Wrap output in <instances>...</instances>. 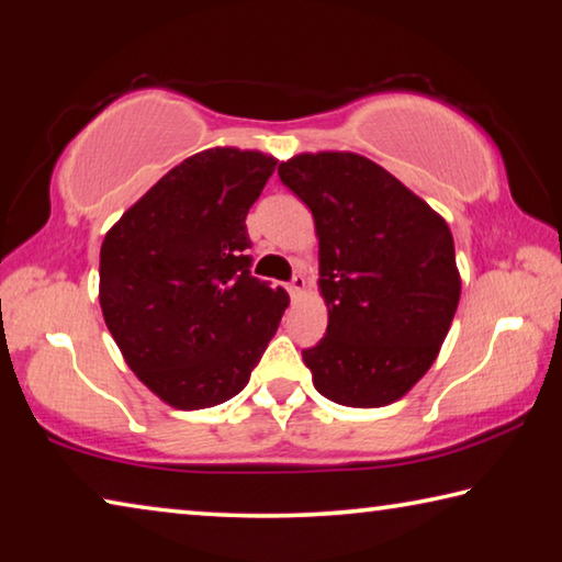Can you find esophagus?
Wrapping results in <instances>:
<instances>
[{
	"mask_svg": "<svg viewBox=\"0 0 562 562\" xmlns=\"http://www.w3.org/2000/svg\"><path fill=\"white\" fill-rule=\"evenodd\" d=\"M304 288H307V280H304L302 274H294V278L288 284V292L292 294V297H300V294L304 292Z\"/></svg>",
	"mask_w": 562,
	"mask_h": 562,
	"instance_id": "esophagus-1",
	"label": "esophagus"
}]
</instances>
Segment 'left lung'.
Returning <instances> with one entry per match:
<instances>
[{
	"label": "left lung",
	"mask_w": 562,
	"mask_h": 562,
	"mask_svg": "<svg viewBox=\"0 0 562 562\" xmlns=\"http://www.w3.org/2000/svg\"><path fill=\"white\" fill-rule=\"evenodd\" d=\"M280 180L315 217L327 335L302 349L329 402L374 408L434 364L461 297L453 237L402 180L357 154H300Z\"/></svg>",
	"instance_id": "left-lung-1"
}]
</instances>
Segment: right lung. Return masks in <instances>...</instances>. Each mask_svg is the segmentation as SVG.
Listing matches in <instances>:
<instances>
[{"mask_svg":"<svg viewBox=\"0 0 562 562\" xmlns=\"http://www.w3.org/2000/svg\"><path fill=\"white\" fill-rule=\"evenodd\" d=\"M278 160L207 148L131 205L101 245L99 302L126 364L166 404H223L250 382L290 304L252 278L245 217Z\"/></svg>","mask_w":562,"mask_h":562,"instance_id":"obj_1","label":"right lung"}]
</instances>
